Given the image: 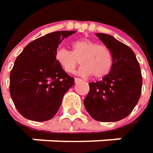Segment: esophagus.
<instances>
[{
    "label": "esophagus",
    "mask_w": 153,
    "mask_h": 153,
    "mask_svg": "<svg viewBox=\"0 0 153 153\" xmlns=\"http://www.w3.org/2000/svg\"><path fill=\"white\" fill-rule=\"evenodd\" d=\"M81 81L80 78H77V77H75V82H79Z\"/></svg>",
    "instance_id": "esophagus-1"
}]
</instances>
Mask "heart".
I'll return each instance as SVG.
<instances>
[{
  "instance_id": "1",
  "label": "heart",
  "mask_w": 153,
  "mask_h": 153,
  "mask_svg": "<svg viewBox=\"0 0 153 153\" xmlns=\"http://www.w3.org/2000/svg\"><path fill=\"white\" fill-rule=\"evenodd\" d=\"M72 51L65 48L57 49L55 58L63 70L68 73L74 72L79 62L82 66L79 70L82 76L93 75L95 78H102L110 72L113 56L110 49L88 39L73 42Z\"/></svg>"
}]
</instances>
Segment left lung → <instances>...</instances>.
Listing matches in <instances>:
<instances>
[{
    "label": "left lung",
    "instance_id": "left-lung-1",
    "mask_svg": "<svg viewBox=\"0 0 153 153\" xmlns=\"http://www.w3.org/2000/svg\"><path fill=\"white\" fill-rule=\"evenodd\" d=\"M110 49L113 65L102 80L89 82L83 103L89 115L102 122L118 121L128 116L138 103L142 88V76L134 52L111 35L96 33Z\"/></svg>",
    "mask_w": 153,
    "mask_h": 153
}]
</instances>
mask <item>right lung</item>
<instances>
[{
  "label": "right lung",
  "instance_id": "obj_1",
  "mask_svg": "<svg viewBox=\"0 0 153 153\" xmlns=\"http://www.w3.org/2000/svg\"><path fill=\"white\" fill-rule=\"evenodd\" d=\"M75 33L61 31L42 36L29 43L17 57L10 72L9 91L23 117L45 121L57 114L75 81L58 65L55 53L64 39Z\"/></svg>",
  "mask_w": 153,
  "mask_h": 153
}]
</instances>
